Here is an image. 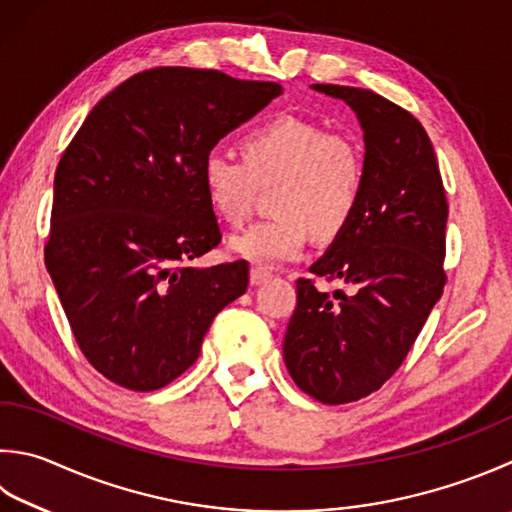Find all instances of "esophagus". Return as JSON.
I'll return each instance as SVG.
<instances>
[{
	"label": "esophagus",
	"instance_id": "obj_1",
	"mask_svg": "<svg viewBox=\"0 0 512 512\" xmlns=\"http://www.w3.org/2000/svg\"><path fill=\"white\" fill-rule=\"evenodd\" d=\"M269 276H272V274H269L267 272V269H260V267H254L252 269V272H249V283H252V285H263L265 281H267V278Z\"/></svg>",
	"mask_w": 512,
	"mask_h": 512
}]
</instances>
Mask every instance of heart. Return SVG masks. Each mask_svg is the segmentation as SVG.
Here are the masks:
<instances>
[{"instance_id": "b5f03b06", "label": "heart", "mask_w": 512, "mask_h": 512, "mask_svg": "<svg viewBox=\"0 0 512 512\" xmlns=\"http://www.w3.org/2000/svg\"><path fill=\"white\" fill-rule=\"evenodd\" d=\"M243 156L209 151L200 167L209 207L231 227L252 214L258 185L281 180L272 200L276 216L229 240L236 256L265 267L287 263L301 256L310 229L318 238H332L350 223L365 176L352 140L285 113L245 133Z\"/></svg>"}]
</instances>
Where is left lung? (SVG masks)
Returning <instances> with one entry per match:
<instances>
[{
    "mask_svg": "<svg viewBox=\"0 0 512 512\" xmlns=\"http://www.w3.org/2000/svg\"><path fill=\"white\" fill-rule=\"evenodd\" d=\"M343 100L363 129V191L314 276L343 281L352 294L296 281L283 356L312 399L341 406L379 390L399 370L443 294L448 200L426 129L399 104L368 89L312 84Z\"/></svg>",
    "mask_w": 512,
    "mask_h": 512,
    "instance_id": "8db88e82",
    "label": "left lung"
}]
</instances>
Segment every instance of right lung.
Listing matches in <instances>:
<instances>
[{
  "label": "right lung",
  "instance_id": "add662e5",
  "mask_svg": "<svg viewBox=\"0 0 512 512\" xmlns=\"http://www.w3.org/2000/svg\"><path fill=\"white\" fill-rule=\"evenodd\" d=\"M281 93L276 82L160 66L115 86L66 147L44 260L77 345L109 381L165 388L245 294V260L189 265L223 238L200 167Z\"/></svg>",
  "mask_w": 512,
  "mask_h": 512
}]
</instances>
